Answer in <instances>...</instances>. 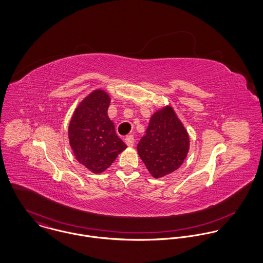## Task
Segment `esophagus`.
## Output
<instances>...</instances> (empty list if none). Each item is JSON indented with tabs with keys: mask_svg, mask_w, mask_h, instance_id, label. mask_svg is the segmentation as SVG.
Instances as JSON below:
<instances>
[{
	"mask_svg": "<svg viewBox=\"0 0 263 263\" xmlns=\"http://www.w3.org/2000/svg\"><path fill=\"white\" fill-rule=\"evenodd\" d=\"M124 142H125V144H126L128 147H133L134 144H135V139H134L133 136H128V137L125 138Z\"/></svg>",
	"mask_w": 263,
	"mask_h": 263,
	"instance_id": "1",
	"label": "esophagus"
}]
</instances>
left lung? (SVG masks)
<instances>
[{
	"instance_id": "left-lung-1",
	"label": "left lung",
	"mask_w": 263,
	"mask_h": 263,
	"mask_svg": "<svg viewBox=\"0 0 263 263\" xmlns=\"http://www.w3.org/2000/svg\"><path fill=\"white\" fill-rule=\"evenodd\" d=\"M190 140L174 108L166 105L150 118L145 135L138 144V154L154 178L177 170L187 157Z\"/></svg>"
}]
</instances>
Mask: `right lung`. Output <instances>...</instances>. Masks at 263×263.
Masks as SVG:
<instances>
[{
  "label": "right lung",
  "instance_id": "add662e5",
  "mask_svg": "<svg viewBox=\"0 0 263 263\" xmlns=\"http://www.w3.org/2000/svg\"><path fill=\"white\" fill-rule=\"evenodd\" d=\"M110 101L105 90H93L78 104L69 123V142L76 159L95 174L108 169L126 149L108 117Z\"/></svg>",
  "mask_w": 263,
  "mask_h": 263
}]
</instances>
